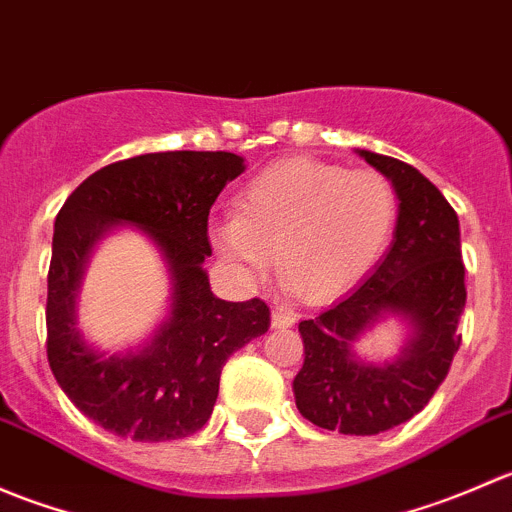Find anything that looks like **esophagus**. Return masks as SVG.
Returning <instances> with one entry per match:
<instances>
[{
    "instance_id": "esophagus-1",
    "label": "esophagus",
    "mask_w": 512,
    "mask_h": 512,
    "mask_svg": "<svg viewBox=\"0 0 512 512\" xmlns=\"http://www.w3.org/2000/svg\"><path fill=\"white\" fill-rule=\"evenodd\" d=\"M294 319H297V314H294L292 309H287V307L272 309V329H287V327H292Z\"/></svg>"
}]
</instances>
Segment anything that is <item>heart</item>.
I'll return each instance as SVG.
<instances>
[{
	"label": "heart",
	"instance_id": "b5f03b06",
	"mask_svg": "<svg viewBox=\"0 0 512 512\" xmlns=\"http://www.w3.org/2000/svg\"><path fill=\"white\" fill-rule=\"evenodd\" d=\"M396 213L386 175L287 158L255 175L237 195V213L213 220L208 237L242 285L262 282L280 262L299 294L324 302L369 275Z\"/></svg>",
	"mask_w": 512,
	"mask_h": 512
}]
</instances>
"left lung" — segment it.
Segmentation results:
<instances>
[{"instance_id": "8db88e82", "label": "left lung", "mask_w": 512, "mask_h": 512, "mask_svg": "<svg viewBox=\"0 0 512 512\" xmlns=\"http://www.w3.org/2000/svg\"><path fill=\"white\" fill-rule=\"evenodd\" d=\"M356 153L394 185V242L354 292L299 322L304 364L292 391L314 426L376 436L416 416L446 379L461 344L466 267L458 215L441 190L404 160ZM389 316L407 327L400 354L384 362L356 355L355 342Z\"/></svg>"}]
</instances>
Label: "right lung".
I'll use <instances>...</instances> for the list:
<instances>
[{
    "mask_svg": "<svg viewBox=\"0 0 512 512\" xmlns=\"http://www.w3.org/2000/svg\"><path fill=\"white\" fill-rule=\"evenodd\" d=\"M245 170L225 151L146 153L96 170L54 223L46 297V354L71 404L106 431L143 443L193 436L208 423L220 371L270 327L262 299L225 302L210 289L205 257L215 198ZM136 226L171 280L169 314L148 343L108 355L78 329V292L97 242Z\"/></svg>",
    "mask_w": 512,
    "mask_h": 512,
    "instance_id": "right-lung-1",
    "label": "right lung"
}]
</instances>
